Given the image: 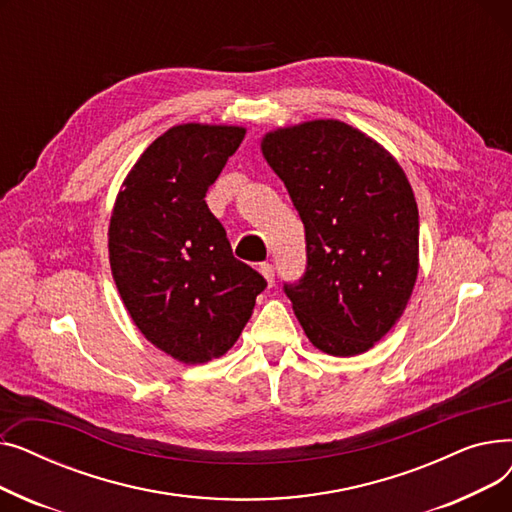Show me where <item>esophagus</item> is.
<instances>
[{"mask_svg":"<svg viewBox=\"0 0 512 512\" xmlns=\"http://www.w3.org/2000/svg\"><path fill=\"white\" fill-rule=\"evenodd\" d=\"M259 270H261L263 278L267 280V284L274 286V282H276V272H274V265H272V263H261Z\"/></svg>","mask_w":512,"mask_h":512,"instance_id":"esophagus-1","label":"esophagus"}]
</instances>
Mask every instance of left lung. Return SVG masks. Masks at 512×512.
Here are the masks:
<instances>
[{
    "label": "left lung",
    "instance_id": "left-lung-1",
    "mask_svg": "<svg viewBox=\"0 0 512 512\" xmlns=\"http://www.w3.org/2000/svg\"><path fill=\"white\" fill-rule=\"evenodd\" d=\"M261 149L305 226V274L284 292L307 338L334 357L369 351L417 280L419 211L405 172L338 120L274 130Z\"/></svg>",
    "mask_w": 512,
    "mask_h": 512
}]
</instances>
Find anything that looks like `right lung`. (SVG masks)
<instances>
[{"label":"right lung","instance_id":"1","mask_svg":"<svg viewBox=\"0 0 512 512\" xmlns=\"http://www.w3.org/2000/svg\"><path fill=\"white\" fill-rule=\"evenodd\" d=\"M245 128L182 124L155 139L124 180L110 263L143 336L195 365L222 357L249 321L265 278L232 255L205 195Z\"/></svg>","mask_w":512,"mask_h":512}]
</instances>
